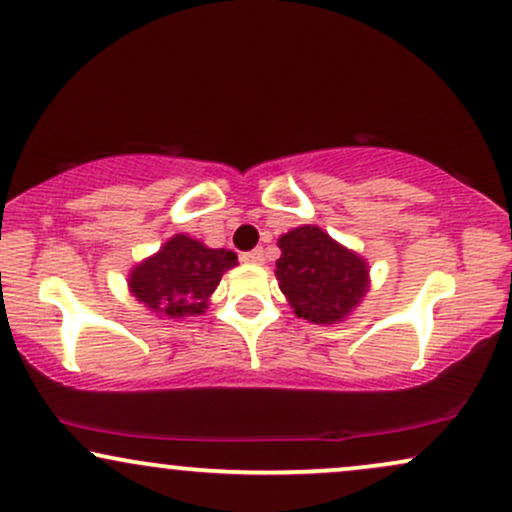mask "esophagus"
Returning a JSON list of instances; mask_svg holds the SVG:
<instances>
[{"mask_svg": "<svg viewBox=\"0 0 512 512\" xmlns=\"http://www.w3.org/2000/svg\"><path fill=\"white\" fill-rule=\"evenodd\" d=\"M240 260L248 262V264H262L264 262V250L262 248H255V250H250V252H243V257H240Z\"/></svg>", "mask_w": 512, "mask_h": 512, "instance_id": "obj_1", "label": "esophagus"}]
</instances>
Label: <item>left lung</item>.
I'll use <instances>...</instances> for the list:
<instances>
[{"label":"left lung","mask_w":512,"mask_h":512,"mask_svg":"<svg viewBox=\"0 0 512 512\" xmlns=\"http://www.w3.org/2000/svg\"><path fill=\"white\" fill-rule=\"evenodd\" d=\"M276 281L293 313L315 325L342 322L368 291V264L317 226L279 238Z\"/></svg>","instance_id":"1"}]
</instances>
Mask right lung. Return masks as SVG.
Instances as JSON below:
<instances>
[{
  "label": "right lung",
  "mask_w": 512,
  "mask_h": 512,
  "mask_svg": "<svg viewBox=\"0 0 512 512\" xmlns=\"http://www.w3.org/2000/svg\"><path fill=\"white\" fill-rule=\"evenodd\" d=\"M236 264L238 255L233 250L207 248L178 233L129 272V291L149 310L173 320L202 315L223 272Z\"/></svg>",
  "instance_id": "1"
}]
</instances>
